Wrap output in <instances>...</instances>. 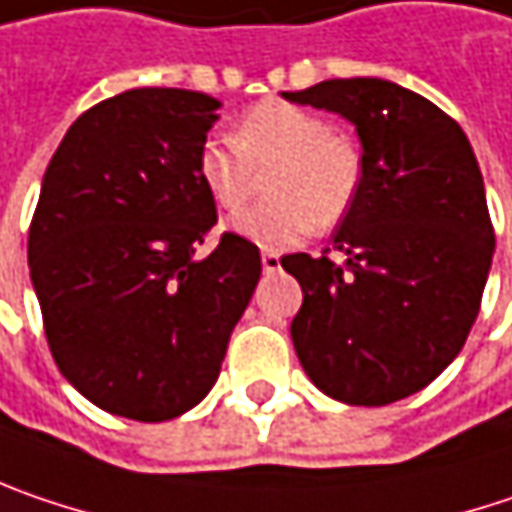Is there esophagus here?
<instances>
[{
	"label": "esophagus",
	"mask_w": 512,
	"mask_h": 512,
	"mask_svg": "<svg viewBox=\"0 0 512 512\" xmlns=\"http://www.w3.org/2000/svg\"><path fill=\"white\" fill-rule=\"evenodd\" d=\"M262 268H265V274H276V271L282 268L276 250H262Z\"/></svg>",
	"instance_id": "obj_1"
}]
</instances>
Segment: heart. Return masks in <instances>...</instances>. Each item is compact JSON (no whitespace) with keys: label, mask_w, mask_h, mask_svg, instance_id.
<instances>
[{"label":"heart","mask_w":512,"mask_h":512,"mask_svg":"<svg viewBox=\"0 0 512 512\" xmlns=\"http://www.w3.org/2000/svg\"><path fill=\"white\" fill-rule=\"evenodd\" d=\"M201 180L212 201L236 212L268 177L271 203L236 218V230L262 247H282L309 236L311 227H332L349 212L361 186V154L347 133L291 101L250 107L236 139L209 136L203 142Z\"/></svg>","instance_id":"1"}]
</instances>
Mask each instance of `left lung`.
Instances as JSON below:
<instances>
[{"mask_svg": "<svg viewBox=\"0 0 512 512\" xmlns=\"http://www.w3.org/2000/svg\"><path fill=\"white\" fill-rule=\"evenodd\" d=\"M282 95L344 116L364 151L335 230L344 262L282 256L303 288L291 341L326 396L390 405L434 382L478 317L495 250L481 168L452 116L393 81L335 78Z\"/></svg>", "mask_w": 512, "mask_h": 512, "instance_id": "1", "label": "left lung"}]
</instances>
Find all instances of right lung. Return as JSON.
<instances>
[{"mask_svg": "<svg viewBox=\"0 0 512 512\" xmlns=\"http://www.w3.org/2000/svg\"><path fill=\"white\" fill-rule=\"evenodd\" d=\"M221 101L171 87L128 90L66 130L43 174L28 268L57 370L107 414L174 420L221 373L262 276L259 247L215 227L201 180Z\"/></svg>", "mask_w": 512, "mask_h": 512, "instance_id": "right-lung-1", "label": "right lung"}]
</instances>
